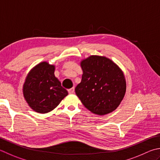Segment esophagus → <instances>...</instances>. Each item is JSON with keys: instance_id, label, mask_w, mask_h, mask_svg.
Returning <instances> with one entry per match:
<instances>
[{"instance_id": "1", "label": "esophagus", "mask_w": 160, "mask_h": 160, "mask_svg": "<svg viewBox=\"0 0 160 160\" xmlns=\"http://www.w3.org/2000/svg\"><path fill=\"white\" fill-rule=\"evenodd\" d=\"M74 91H75L74 87H72L71 89H69L68 90V93H74Z\"/></svg>"}]
</instances>
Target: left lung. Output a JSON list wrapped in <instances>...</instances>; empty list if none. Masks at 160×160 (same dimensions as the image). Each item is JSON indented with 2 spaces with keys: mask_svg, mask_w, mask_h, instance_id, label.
I'll list each match as a JSON object with an SVG mask.
<instances>
[{
  "mask_svg": "<svg viewBox=\"0 0 160 160\" xmlns=\"http://www.w3.org/2000/svg\"><path fill=\"white\" fill-rule=\"evenodd\" d=\"M83 74L75 89L83 105L92 113L114 111L123 99L126 82L121 68L104 56L91 55L80 62Z\"/></svg>",
  "mask_w": 160,
  "mask_h": 160,
  "instance_id": "left-lung-1",
  "label": "left lung"
}]
</instances>
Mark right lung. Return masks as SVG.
<instances>
[{"mask_svg":"<svg viewBox=\"0 0 160 160\" xmlns=\"http://www.w3.org/2000/svg\"><path fill=\"white\" fill-rule=\"evenodd\" d=\"M55 68L54 65L42 62L30 71L25 80L24 98L31 109L38 113L52 111L68 95L55 76Z\"/></svg>","mask_w":160,"mask_h":160,"instance_id":"obj_1","label":"right lung"}]
</instances>
